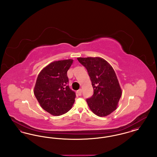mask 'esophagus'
Here are the masks:
<instances>
[{
	"mask_svg": "<svg viewBox=\"0 0 157 157\" xmlns=\"http://www.w3.org/2000/svg\"><path fill=\"white\" fill-rule=\"evenodd\" d=\"M76 93H77L78 95L81 96V95H82V90L80 89V90H78L76 91Z\"/></svg>",
	"mask_w": 157,
	"mask_h": 157,
	"instance_id": "obj_1",
	"label": "esophagus"
}]
</instances>
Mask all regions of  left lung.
<instances>
[{
    "label": "left lung",
    "instance_id": "obj_1",
    "mask_svg": "<svg viewBox=\"0 0 157 157\" xmlns=\"http://www.w3.org/2000/svg\"><path fill=\"white\" fill-rule=\"evenodd\" d=\"M86 69L94 88L93 95L86 99L90 110L99 117L114 111L122 95V90L111 65L99 58H78Z\"/></svg>",
    "mask_w": 157,
    "mask_h": 157
}]
</instances>
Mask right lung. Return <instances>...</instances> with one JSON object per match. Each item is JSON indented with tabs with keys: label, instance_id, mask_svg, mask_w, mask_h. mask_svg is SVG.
<instances>
[{
	"label": "right lung",
	"instance_id": "add662e5",
	"mask_svg": "<svg viewBox=\"0 0 157 157\" xmlns=\"http://www.w3.org/2000/svg\"><path fill=\"white\" fill-rule=\"evenodd\" d=\"M74 60L55 61L38 75L34 94L41 107L54 116L69 111L75 102L76 94L71 90L67 72Z\"/></svg>",
	"mask_w": 157,
	"mask_h": 157
}]
</instances>
